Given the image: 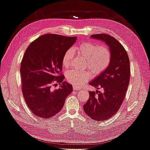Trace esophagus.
<instances>
[{
	"label": "esophagus",
	"mask_w": 150,
	"mask_h": 150,
	"mask_svg": "<svg viewBox=\"0 0 150 150\" xmlns=\"http://www.w3.org/2000/svg\"><path fill=\"white\" fill-rule=\"evenodd\" d=\"M73 89L74 91H79V90H81V88L76 87V86H73Z\"/></svg>",
	"instance_id": "34e87169"
}]
</instances>
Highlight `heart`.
<instances>
[{"mask_svg":"<svg viewBox=\"0 0 150 150\" xmlns=\"http://www.w3.org/2000/svg\"><path fill=\"white\" fill-rule=\"evenodd\" d=\"M79 56L86 62V67H89L94 74H99L105 71L111 62V52L106 47L98 46L93 43L84 42L74 48ZM73 54L71 50H68L62 58V66L69 68L72 64ZM91 78L90 72L70 70L66 73L68 82L76 86L83 84Z\"/></svg>","mask_w":150,"mask_h":150,"instance_id":"obj_1","label":"heart"}]
</instances>
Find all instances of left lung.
Wrapping results in <instances>:
<instances>
[{
    "instance_id": "left-lung-1",
    "label": "left lung",
    "mask_w": 150,
    "mask_h": 150,
    "mask_svg": "<svg viewBox=\"0 0 150 150\" xmlns=\"http://www.w3.org/2000/svg\"><path fill=\"white\" fill-rule=\"evenodd\" d=\"M91 38L101 40L109 47L111 62L107 69L89 84L103 91H89L83 105L86 114L95 121H104L114 116L123 101L130 79L129 60L126 50L117 40L106 34H94Z\"/></svg>"
}]
</instances>
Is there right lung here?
Listing matches in <instances>:
<instances>
[{
    "label": "right lung",
    "mask_w": 150,
    "mask_h": 150,
    "mask_svg": "<svg viewBox=\"0 0 150 150\" xmlns=\"http://www.w3.org/2000/svg\"><path fill=\"white\" fill-rule=\"evenodd\" d=\"M77 37L47 34L35 39L24 53L21 66L22 91L27 105L39 117L49 119L59 112L72 86L64 81L62 58L76 41ZM56 80L60 88L52 90Z\"/></svg>",
    "instance_id": "obj_1"
}]
</instances>
